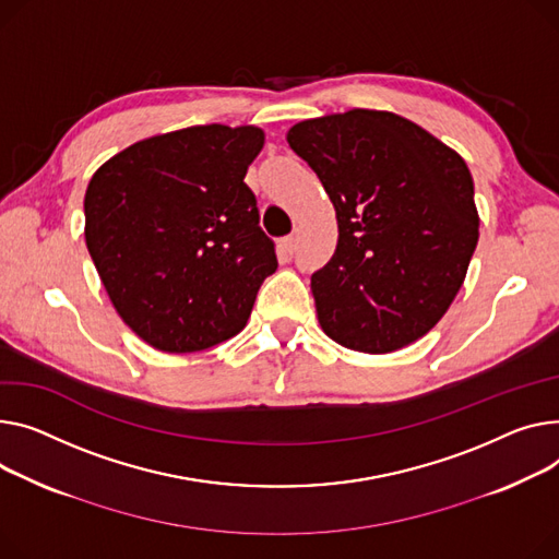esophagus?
<instances>
[{
	"mask_svg": "<svg viewBox=\"0 0 559 559\" xmlns=\"http://www.w3.org/2000/svg\"><path fill=\"white\" fill-rule=\"evenodd\" d=\"M294 251H296V236L292 234V236H285V238L281 240V245H278V253H281V258L289 260V258L294 255Z\"/></svg>",
	"mask_w": 559,
	"mask_h": 559,
	"instance_id": "34e87169",
	"label": "esophagus"
}]
</instances>
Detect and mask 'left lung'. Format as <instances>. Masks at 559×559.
Masks as SVG:
<instances>
[{
    "label": "left lung",
    "mask_w": 559,
    "mask_h": 559,
    "mask_svg": "<svg viewBox=\"0 0 559 559\" xmlns=\"http://www.w3.org/2000/svg\"><path fill=\"white\" fill-rule=\"evenodd\" d=\"M285 136L337 211V249L312 274L323 332L370 355L414 344L452 306L478 242L467 164L391 111L350 109Z\"/></svg>",
    "instance_id": "1"
}]
</instances>
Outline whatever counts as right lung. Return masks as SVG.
Masks as SVG:
<instances>
[{"mask_svg": "<svg viewBox=\"0 0 559 559\" xmlns=\"http://www.w3.org/2000/svg\"><path fill=\"white\" fill-rule=\"evenodd\" d=\"M265 143L253 126H193L103 164L85 193V240L121 319L164 353L238 334L278 267L245 183Z\"/></svg>", "mask_w": 559, "mask_h": 559, "instance_id": "right-lung-1", "label": "right lung"}]
</instances>
